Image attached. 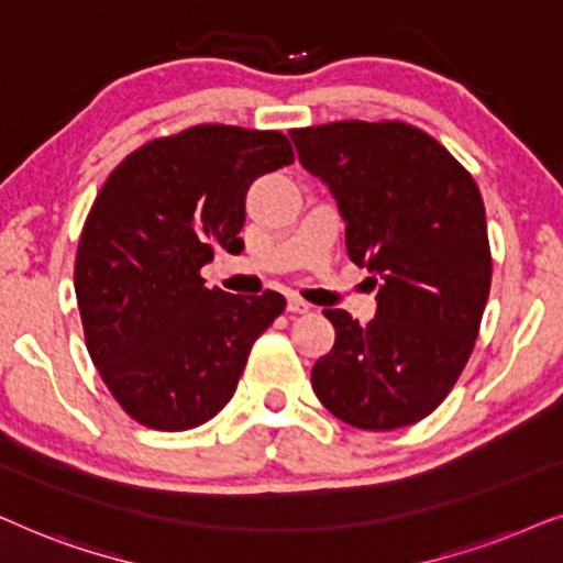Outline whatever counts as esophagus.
<instances>
[{
  "instance_id": "obj_1",
  "label": "esophagus",
  "mask_w": 563,
  "mask_h": 563,
  "mask_svg": "<svg viewBox=\"0 0 563 563\" xmlns=\"http://www.w3.org/2000/svg\"><path fill=\"white\" fill-rule=\"evenodd\" d=\"M288 311L309 313L311 311V303H306L303 298H298V296H288Z\"/></svg>"
}]
</instances>
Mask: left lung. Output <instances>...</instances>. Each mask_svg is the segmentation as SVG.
I'll return each mask as SVG.
<instances>
[{
    "label": "left lung",
    "instance_id": "obj_1",
    "mask_svg": "<svg viewBox=\"0 0 563 563\" xmlns=\"http://www.w3.org/2000/svg\"><path fill=\"white\" fill-rule=\"evenodd\" d=\"M290 139L378 290L365 327L324 311L336 336L311 368L313 394L357 430L415 424L451 394L478 336L492 286L482 192L445 146L396 120H342Z\"/></svg>",
    "mask_w": 563,
    "mask_h": 563
}]
</instances>
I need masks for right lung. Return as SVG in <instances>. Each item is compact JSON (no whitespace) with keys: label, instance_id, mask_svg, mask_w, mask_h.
<instances>
[{"label":"right lung","instance_id":"right-lung-1","mask_svg":"<svg viewBox=\"0 0 563 563\" xmlns=\"http://www.w3.org/2000/svg\"><path fill=\"white\" fill-rule=\"evenodd\" d=\"M294 162L277 131L195 125L125 156L81 229L74 290L89 357L136 422L192 430L227 407L286 298L206 288L200 267L244 250L254 179Z\"/></svg>","mask_w":563,"mask_h":563}]
</instances>
